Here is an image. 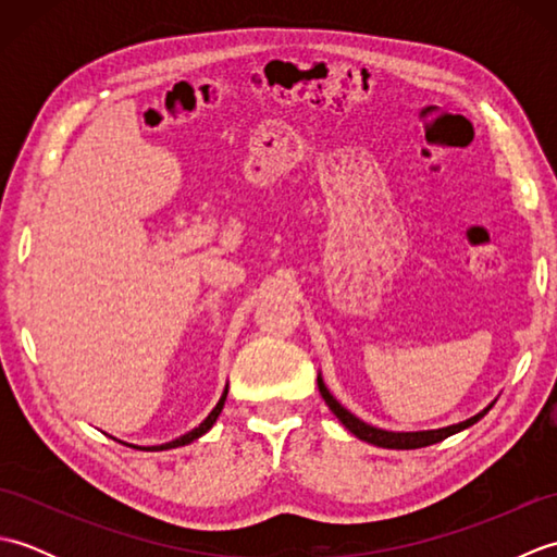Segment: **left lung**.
<instances>
[{
  "instance_id": "left-lung-1",
  "label": "left lung",
  "mask_w": 557,
  "mask_h": 557,
  "mask_svg": "<svg viewBox=\"0 0 557 557\" xmlns=\"http://www.w3.org/2000/svg\"><path fill=\"white\" fill-rule=\"evenodd\" d=\"M318 389H321V395L325 399V405L330 407V411L335 413V417L347 425V429L361 437V441L371 443V445H377V447H387V449H417V447H425V445H433V443H441L445 441L447 435H455L459 431L469 429V425H474L481 417H486V411L491 409H483L481 413H476V417H471L467 421L461 423H455V425H447V429H437V431H421V433H393V431H381V429H373V425L363 423L361 419L354 417V413H349L345 407L339 405V401L327 393L325 383L318 377Z\"/></svg>"
}]
</instances>
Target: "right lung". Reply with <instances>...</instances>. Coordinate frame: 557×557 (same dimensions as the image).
I'll return each instance as SVG.
<instances>
[{
	"label": "right lung",
	"instance_id": "right-lung-1",
	"mask_svg": "<svg viewBox=\"0 0 557 557\" xmlns=\"http://www.w3.org/2000/svg\"><path fill=\"white\" fill-rule=\"evenodd\" d=\"M224 399H227V389H224L222 393V397H220V401H218V407L212 409L210 413H208V419L198 425V429H194V431H188L186 435H182V437H176V441H172V443H164V445H156V447H136V449H150V453H156V449H172V447H180V445H188V443H194L196 437H200L203 433H208L210 429H212V423L218 421V417H220V411H222V407H224Z\"/></svg>",
	"mask_w": 557,
	"mask_h": 557
}]
</instances>
